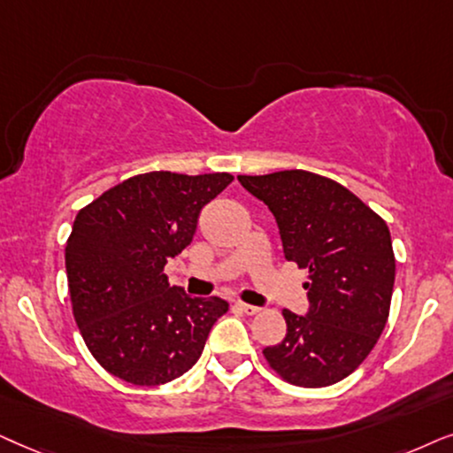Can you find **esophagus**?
I'll return each instance as SVG.
<instances>
[{
  "label": "esophagus",
  "instance_id": "obj_1",
  "mask_svg": "<svg viewBox=\"0 0 453 453\" xmlns=\"http://www.w3.org/2000/svg\"><path fill=\"white\" fill-rule=\"evenodd\" d=\"M236 306L242 312H246V315H258V312H261V309H258V306H252V304H246V303H238Z\"/></svg>",
  "mask_w": 453,
  "mask_h": 453
}]
</instances>
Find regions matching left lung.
<instances>
[{
    "instance_id": "1",
    "label": "left lung",
    "mask_w": 453,
    "mask_h": 453,
    "mask_svg": "<svg viewBox=\"0 0 453 453\" xmlns=\"http://www.w3.org/2000/svg\"><path fill=\"white\" fill-rule=\"evenodd\" d=\"M238 180L273 213L288 261L309 269V315L281 311L288 334L263 349L265 360L298 388L342 381L363 365L388 323L395 280L388 223L319 173L283 170Z\"/></svg>"
}]
</instances>
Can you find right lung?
<instances>
[{
  "mask_svg": "<svg viewBox=\"0 0 453 453\" xmlns=\"http://www.w3.org/2000/svg\"><path fill=\"white\" fill-rule=\"evenodd\" d=\"M232 180L138 173L78 211L65 242L72 312L88 352L113 377L164 385L201 358L227 303L186 296L164 267L192 242L201 209Z\"/></svg>",
  "mask_w": 453,
  "mask_h": 453,
  "instance_id": "obj_1",
  "label": "right lung"
}]
</instances>
